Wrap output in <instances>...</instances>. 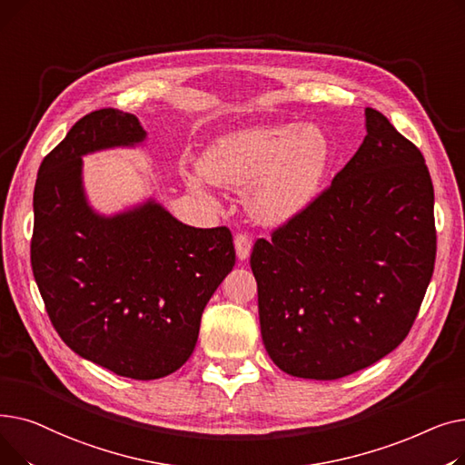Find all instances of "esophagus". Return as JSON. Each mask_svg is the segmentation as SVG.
<instances>
[{"instance_id":"obj_1","label":"esophagus","mask_w":465,"mask_h":465,"mask_svg":"<svg viewBox=\"0 0 465 465\" xmlns=\"http://www.w3.org/2000/svg\"><path fill=\"white\" fill-rule=\"evenodd\" d=\"M233 245H235V254H237V258L242 262V260H247L249 256H251V251H252V239L249 237V235H242V233H239V235H235V239H233Z\"/></svg>"}]
</instances>
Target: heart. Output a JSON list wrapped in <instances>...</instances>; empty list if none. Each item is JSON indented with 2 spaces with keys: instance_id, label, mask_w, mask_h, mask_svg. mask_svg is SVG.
<instances>
[{
  "instance_id": "b5f03b06",
  "label": "heart",
  "mask_w": 465,
  "mask_h": 465,
  "mask_svg": "<svg viewBox=\"0 0 465 465\" xmlns=\"http://www.w3.org/2000/svg\"><path fill=\"white\" fill-rule=\"evenodd\" d=\"M330 143L312 124L252 128L218 137L203 151L200 175L220 186H245V207L256 223L281 226L302 214L321 188ZM203 190L200 177H190Z\"/></svg>"
}]
</instances>
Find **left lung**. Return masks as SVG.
<instances>
[{"label": "left lung", "mask_w": 465, "mask_h": 465, "mask_svg": "<svg viewBox=\"0 0 465 465\" xmlns=\"http://www.w3.org/2000/svg\"><path fill=\"white\" fill-rule=\"evenodd\" d=\"M365 132L330 188L251 254L262 341L292 377L333 381L392 352L433 273L424 156L371 107Z\"/></svg>", "instance_id": "8db88e82"}]
</instances>
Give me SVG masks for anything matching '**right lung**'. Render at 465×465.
Wrapping results in <instances>:
<instances>
[{
    "label": "right lung",
    "instance_id": "add662e5",
    "mask_svg": "<svg viewBox=\"0 0 465 465\" xmlns=\"http://www.w3.org/2000/svg\"><path fill=\"white\" fill-rule=\"evenodd\" d=\"M146 141L135 114L83 116L48 154L34 190L32 270L64 343L137 381L177 371L202 314L235 265L228 228L183 224L154 198L114 214L84 192L83 156Z\"/></svg>",
    "mask_w": 465,
    "mask_h": 465
}]
</instances>
